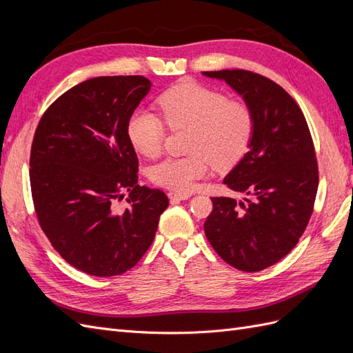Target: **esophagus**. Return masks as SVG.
<instances>
[{"label":"esophagus","instance_id":"esophagus-1","mask_svg":"<svg viewBox=\"0 0 353 353\" xmlns=\"http://www.w3.org/2000/svg\"><path fill=\"white\" fill-rule=\"evenodd\" d=\"M168 196L170 200H188L191 197V193H178V191H170Z\"/></svg>","mask_w":353,"mask_h":353}]
</instances>
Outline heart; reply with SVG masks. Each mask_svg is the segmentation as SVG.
<instances>
[{
  "label": "heart",
  "mask_w": 353,
  "mask_h": 353,
  "mask_svg": "<svg viewBox=\"0 0 353 353\" xmlns=\"http://www.w3.org/2000/svg\"><path fill=\"white\" fill-rule=\"evenodd\" d=\"M159 109L170 130H190L188 157H168L150 169L154 184L175 191H190L208 174L209 163L230 168L249 145L253 119L248 105L227 100L219 91L194 81L176 83L160 95ZM128 138L137 152L156 157L162 152L166 126L145 109L135 110L128 121Z\"/></svg>",
  "instance_id": "obj_1"
}]
</instances>
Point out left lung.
<instances>
[{"label":"left lung","mask_w":353,"mask_h":353,"mask_svg":"<svg viewBox=\"0 0 353 353\" xmlns=\"http://www.w3.org/2000/svg\"><path fill=\"white\" fill-rule=\"evenodd\" d=\"M203 77L225 82L253 119L248 153L223 178L244 197H213L205 234L227 263L258 272L293 250L312 215L318 190L312 137L296 101L271 79L240 69Z\"/></svg>","instance_id":"1"}]
</instances>
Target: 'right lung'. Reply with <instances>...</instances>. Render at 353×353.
<instances>
[{"label":"right lung","mask_w":353,"mask_h":353,"mask_svg":"<svg viewBox=\"0 0 353 353\" xmlns=\"http://www.w3.org/2000/svg\"><path fill=\"white\" fill-rule=\"evenodd\" d=\"M152 90L144 77H99L66 91L41 117L30 150L39 225L63 259L95 276L121 275L150 248L169 200L138 185L128 121ZM128 190V205L117 208Z\"/></svg>","instance_id":"right-lung-1"}]
</instances>
